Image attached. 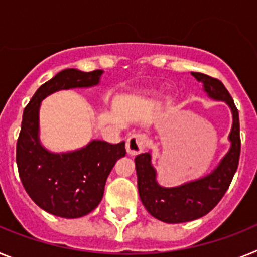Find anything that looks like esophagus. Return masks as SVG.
I'll return each mask as SVG.
<instances>
[{
	"label": "esophagus",
	"mask_w": 257,
	"mask_h": 257,
	"mask_svg": "<svg viewBox=\"0 0 257 257\" xmlns=\"http://www.w3.org/2000/svg\"><path fill=\"white\" fill-rule=\"evenodd\" d=\"M148 143V139L144 134H133L127 138L126 142V151L131 156L142 153L144 151L145 145Z\"/></svg>",
	"instance_id": "obj_1"
}]
</instances>
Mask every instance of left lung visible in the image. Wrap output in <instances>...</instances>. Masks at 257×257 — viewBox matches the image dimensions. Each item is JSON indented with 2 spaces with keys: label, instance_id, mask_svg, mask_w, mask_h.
Here are the masks:
<instances>
[{
  "label": "left lung",
  "instance_id": "8db88e82",
  "mask_svg": "<svg viewBox=\"0 0 257 257\" xmlns=\"http://www.w3.org/2000/svg\"><path fill=\"white\" fill-rule=\"evenodd\" d=\"M203 90L213 100H222L233 114V126L229 134L230 149L217 167L203 178L174 188H163L156 180V170L151 163V153L136 156L138 189L143 205L152 216L169 224H179L205 216L224 197L238 169L240 154L239 114L230 94L217 78L192 72Z\"/></svg>",
  "mask_w": 257,
  "mask_h": 257
}]
</instances>
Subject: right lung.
Returning a JSON list of instances; mask_svg holds the SVG:
<instances>
[{"mask_svg": "<svg viewBox=\"0 0 257 257\" xmlns=\"http://www.w3.org/2000/svg\"><path fill=\"white\" fill-rule=\"evenodd\" d=\"M103 70L64 69L38 88L23 113L17 143V163L23 187L46 212L65 219L82 217L97 207L108 175L121 157L124 142L118 144L92 140L68 153H51L38 138L41 101L52 92L99 83Z\"/></svg>", "mask_w": 257, "mask_h": 257, "instance_id": "1", "label": "right lung"}]
</instances>
